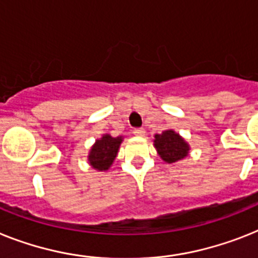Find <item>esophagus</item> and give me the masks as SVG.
Here are the masks:
<instances>
[{
	"mask_svg": "<svg viewBox=\"0 0 258 258\" xmlns=\"http://www.w3.org/2000/svg\"><path fill=\"white\" fill-rule=\"evenodd\" d=\"M133 133L136 134V136H138V137H142V136H145V129L144 127H136L133 131Z\"/></svg>",
	"mask_w": 258,
	"mask_h": 258,
	"instance_id": "obj_1",
	"label": "esophagus"
}]
</instances>
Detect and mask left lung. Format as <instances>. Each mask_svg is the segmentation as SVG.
Listing matches in <instances>:
<instances>
[{
    "label": "left lung",
    "mask_w": 258,
    "mask_h": 258,
    "mask_svg": "<svg viewBox=\"0 0 258 258\" xmlns=\"http://www.w3.org/2000/svg\"><path fill=\"white\" fill-rule=\"evenodd\" d=\"M154 146L159 157L167 163L178 162L186 158L190 150V145L171 129L162 132V134H155Z\"/></svg>",
    "instance_id": "1"
}]
</instances>
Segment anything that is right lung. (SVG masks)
<instances>
[{
  "label": "right lung",
  "mask_w": 258,
  "mask_h": 258,
  "mask_svg": "<svg viewBox=\"0 0 258 258\" xmlns=\"http://www.w3.org/2000/svg\"><path fill=\"white\" fill-rule=\"evenodd\" d=\"M122 137H112L110 134H104L103 137L96 140L93 146L89 150L88 162L95 170L106 171L116 159L118 148Z\"/></svg>",
  "instance_id": "1"
}]
</instances>
